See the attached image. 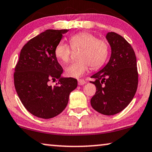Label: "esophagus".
Returning a JSON list of instances; mask_svg holds the SVG:
<instances>
[{
	"mask_svg": "<svg viewBox=\"0 0 152 152\" xmlns=\"http://www.w3.org/2000/svg\"><path fill=\"white\" fill-rule=\"evenodd\" d=\"M78 83L79 85H85V83H86V81H85L84 79H78Z\"/></svg>",
	"mask_w": 152,
	"mask_h": 152,
	"instance_id": "34e87169",
	"label": "esophagus"
}]
</instances>
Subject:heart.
Masks as SVG:
<instances>
[{"mask_svg":"<svg viewBox=\"0 0 152 152\" xmlns=\"http://www.w3.org/2000/svg\"><path fill=\"white\" fill-rule=\"evenodd\" d=\"M72 48L67 44L60 42L54 50L56 57L61 63H67L70 60L72 49H80L78 61L73 62L65 69L68 77L79 78L89 71V68L98 69L102 67L107 59L109 45L105 40L98 39L89 32H80L69 38Z\"/></svg>","mask_w":152,"mask_h":152,"instance_id":"1","label":"heart"}]
</instances>
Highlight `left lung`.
Returning a JSON list of instances; mask_svg holds the SVG:
<instances>
[{
  "label": "left lung",
  "instance_id": "1",
  "mask_svg": "<svg viewBox=\"0 0 152 152\" xmlns=\"http://www.w3.org/2000/svg\"><path fill=\"white\" fill-rule=\"evenodd\" d=\"M107 40L112 48L108 63L91 78L96 87L91 105L104 115H114L130 103L137 90L138 74L135 52L119 34L109 32Z\"/></svg>",
  "mask_w": 152,
  "mask_h": 152
}]
</instances>
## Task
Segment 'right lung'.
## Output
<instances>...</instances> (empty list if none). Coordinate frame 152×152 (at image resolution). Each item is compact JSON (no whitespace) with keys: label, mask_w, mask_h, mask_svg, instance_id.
Masks as SVG:
<instances>
[{"label":"right lung","mask_w":152,"mask_h":152,"mask_svg":"<svg viewBox=\"0 0 152 152\" xmlns=\"http://www.w3.org/2000/svg\"><path fill=\"white\" fill-rule=\"evenodd\" d=\"M67 31L48 29L31 38L23 47L15 67L17 94L25 109L38 118H52L61 114L78 85L75 78L61 77L63 69L54 54ZM52 82H56L54 86Z\"/></svg>","instance_id":"1"}]
</instances>
